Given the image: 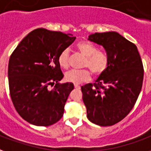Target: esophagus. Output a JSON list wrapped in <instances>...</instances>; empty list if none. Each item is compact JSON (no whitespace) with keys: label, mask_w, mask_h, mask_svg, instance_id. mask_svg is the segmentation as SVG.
I'll list each match as a JSON object with an SVG mask.
<instances>
[{"label":"esophagus","mask_w":151,"mask_h":151,"mask_svg":"<svg viewBox=\"0 0 151 151\" xmlns=\"http://www.w3.org/2000/svg\"><path fill=\"white\" fill-rule=\"evenodd\" d=\"M74 87H75V88H77V89L80 88V85H78V84H74Z\"/></svg>","instance_id":"esophagus-1"}]
</instances>
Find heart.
Here are the masks:
<instances>
[{
    "instance_id": "obj_1",
    "label": "heart",
    "mask_w": 151,
    "mask_h": 151,
    "mask_svg": "<svg viewBox=\"0 0 151 151\" xmlns=\"http://www.w3.org/2000/svg\"><path fill=\"white\" fill-rule=\"evenodd\" d=\"M78 50L85 58L84 67L88 68L95 76L103 74L109 67V58L105 53L98 51L97 48L86 41L80 42L76 45ZM58 62L60 67L67 69L69 67V51L63 50L58 58ZM91 78V72L89 70L76 71L71 70L65 74V80L73 83H81L86 82Z\"/></svg>"
}]
</instances>
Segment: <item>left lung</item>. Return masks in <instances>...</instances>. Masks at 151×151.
<instances>
[{"label":"left lung","mask_w":151,"mask_h":151,"mask_svg":"<svg viewBox=\"0 0 151 151\" xmlns=\"http://www.w3.org/2000/svg\"><path fill=\"white\" fill-rule=\"evenodd\" d=\"M88 40L104 47L109 67L93 84L81 87L88 119L110 126L128 115L139 96L144 70L137 47L116 32L95 33Z\"/></svg>","instance_id":"obj_1"}]
</instances>
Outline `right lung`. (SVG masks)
I'll return each mask as SVG.
<instances>
[{
  "mask_svg": "<svg viewBox=\"0 0 151 151\" xmlns=\"http://www.w3.org/2000/svg\"><path fill=\"white\" fill-rule=\"evenodd\" d=\"M76 39L70 34L36 29L26 35L12 53L8 68L10 96L23 119L48 126L62 118L72 83L63 77L58 58ZM56 83L54 88L48 85Z\"/></svg>",
  "mask_w": 151,
  "mask_h": 151,
  "instance_id": "right-lung-1",
  "label": "right lung"
}]
</instances>
